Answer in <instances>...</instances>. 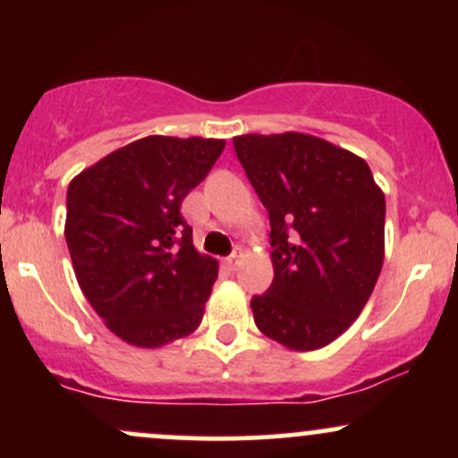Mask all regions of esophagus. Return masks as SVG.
<instances>
[{
	"label": "esophagus",
	"mask_w": 458,
	"mask_h": 458,
	"mask_svg": "<svg viewBox=\"0 0 458 458\" xmlns=\"http://www.w3.org/2000/svg\"><path fill=\"white\" fill-rule=\"evenodd\" d=\"M239 259H241V250L234 251L233 256H228V259H225V265H228L230 271H236V267H239Z\"/></svg>",
	"instance_id": "obj_1"
}]
</instances>
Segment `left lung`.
Masks as SVG:
<instances>
[{"instance_id": "left-lung-1", "label": "left lung", "mask_w": 458, "mask_h": 458, "mask_svg": "<svg viewBox=\"0 0 458 458\" xmlns=\"http://www.w3.org/2000/svg\"><path fill=\"white\" fill-rule=\"evenodd\" d=\"M236 157L271 224L273 282L251 297L256 327L314 351L351 327L386 254V196L361 157L314 135H239Z\"/></svg>"}]
</instances>
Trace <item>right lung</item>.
Segmentation results:
<instances>
[{
  "label": "right lung",
  "mask_w": 458,
  "mask_h": 458,
  "mask_svg": "<svg viewBox=\"0 0 458 458\" xmlns=\"http://www.w3.org/2000/svg\"><path fill=\"white\" fill-rule=\"evenodd\" d=\"M224 146L148 135L68 185L64 236L77 282L124 343L157 349L198 329L219 265L193 247L181 204Z\"/></svg>",
  "instance_id": "1"
}]
</instances>
